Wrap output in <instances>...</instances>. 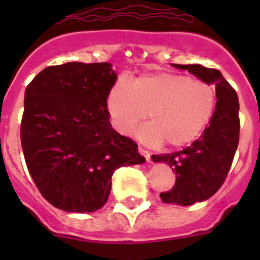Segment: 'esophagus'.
<instances>
[{"mask_svg":"<svg viewBox=\"0 0 260 260\" xmlns=\"http://www.w3.org/2000/svg\"><path fill=\"white\" fill-rule=\"evenodd\" d=\"M138 152H140L141 154H142L143 157H146V159L147 161H149V159H151V152L148 151V149H146V148H143V147H138Z\"/></svg>","mask_w":260,"mask_h":260,"instance_id":"obj_1","label":"esophagus"}]
</instances>
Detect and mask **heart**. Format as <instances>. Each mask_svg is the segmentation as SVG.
Masks as SVG:
<instances>
[{
	"label": "heart",
	"mask_w": 260,
	"mask_h": 260,
	"mask_svg": "<svg viewBox=\"0 0 260 260\" xmlns=\"http://www.w3.org/2000/svg\"><path fill=\"white\" fill-rule=\"evenodd\" d=\"M114 127L129 135L147 117L137 136L143 142L169 147L190 145L210 124L216 109V89L209 81L176 73H153L132 83L119 79L107 95Z\"/></svg>",
	"instance_id": "heart-1"
}]
</instances>
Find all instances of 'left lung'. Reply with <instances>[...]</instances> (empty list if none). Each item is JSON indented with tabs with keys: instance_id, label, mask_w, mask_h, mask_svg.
I'll return each instance as SVG.
<instances>
[{
	"instance_id": "obj_1",
	"label": "left lung",
	"mask_w": 260,
	"mask_h": 260,
	"mask_svg": "<svg viewBox=\"0 0 260 260\" xmlns=\"http://www.w3.org/2000/svg\"><path fill=\"white\" fill-rule=\"evenodd\" d=\"M199 79L216 86V109L203 135L186 148L172 153L153 154L154 162H165L176 174V183L159 193L167 204L187 206L211 198L224 183L239 145V99L221 73L203 65L174 64Z\"/></svg>"
}]
</instances>
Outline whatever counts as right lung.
Wrapping results in <instances>:
<instances>
[{"instance_id":"1","label":"right lung","mask_w":260,"mask_h":260,"mask_svg":"<svg viewBox=\"0 0 260 260\" xmlns=\"http://www.w3.org/2000/svg\"><path fill=\"white\" fill-rule=\"evenodd\" d=\"M115 80L108 62L74 61L45 68L26 88L20 129L26 166L60 210H98L115 170L146 161L109 122L107 95Z\"/></svg>"}]
</instances>
